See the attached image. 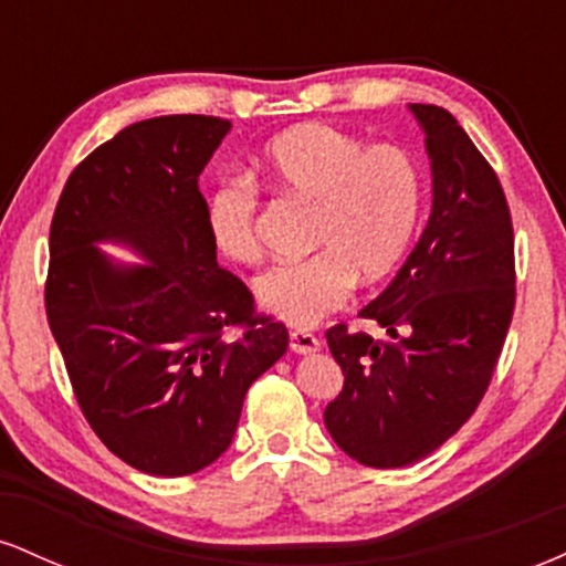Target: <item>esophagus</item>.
<instances>
[{
	"label": "esophagus",
	"instance_id": "esophagus-1",
	"mask_svg": "<svg viewBox=\"0 0 566 566\" xmlns=\"http://www.w3.org/2000/svg\"><path fill=\"white\" fill-rule=\"evenodd\" d=\"M319 346V337L305 333V329H292L290 333V348L295 350V354H316Z\"/></svg>",
	"mask_w": 566,
	"mask_h": 566
}]
</instances>
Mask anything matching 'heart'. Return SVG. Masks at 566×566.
<instances>
[{"mask_svg": "<svg viewBox=\"0 0 566 566\" xmlns=\"http://www.w3.org/2000/svg\"><path fill=\"white\" fill-rule=\"evenodd\" d=\"M255 170L276 191L314 201L311 250L319 252L274 265L255 282L258 305L292 327H314L340 308L356 276L391 274L420 226L423 172L396 143L365 146L346 129L305 122L271 138ZM205 229L229 263L261 261L255 188L226 180L207 193Z\"/></svg>", "mask_w": 566, "mask_h": 566, "instance_id": "b5f03b06", "label": "heart"}]
</instances>
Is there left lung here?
Segmentation results:
<instances>
[{"instance_id": "left-lung-1", "label": "left lung", "mask_w": 566, "mask_h": 566, "mask_svg": "<svg viewBox=\"0 0 566 566\" xmlns=\"http://www.w3.org/2000/svg\"><path fill=\"white\" fill-rule=\"evenodd\" d=\"M409 112L426 133L433 201L407 263L359 311L388 337L327 329L346 382L324 426L369 469L418 463L476 412L516 303L511 210L495 170L450 112Z\"/></svg>"}]
</instances>
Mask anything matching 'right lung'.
I'll return each instance as SVG.
<instances>
[{
	"instance_id": "add662e5",
	"label": "right lung",
	"mask_w": 566,
	"mask_h": 566,
	"mask_svg": "<svg viewBox=\"0 0 566 566\" xmlns=\"http://www.w3.org/2000/svg\"><path fill=\"white\" fill-rule=\"evenodd\" d=\"M229 129L201 114L135 122L69 175L50 226L44 308L76 401L97 439L151 476L216 463L247 388L290 343L205 229L199 175ZM97 241L149 265L116 264Z\"/></svg>"
}]
</instances>
